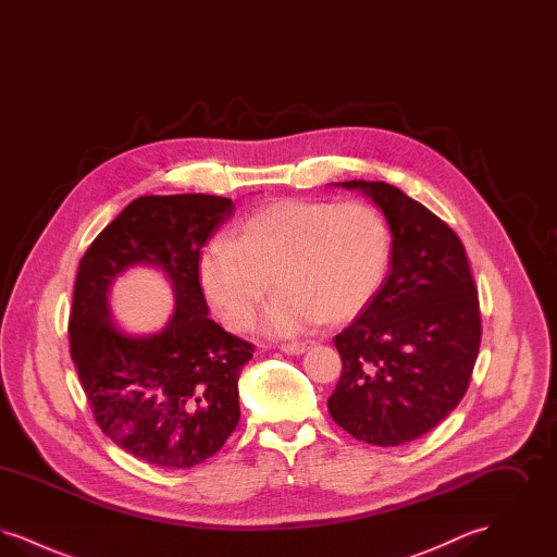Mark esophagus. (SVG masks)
Returning a JSON list of instances; mask_svg holds the SVG:
<instances>
[{
  "instance_id": "1",
  "label": "esophagus",
  "mask_w": 557,
  "mask_h": 557,
  "mask_svg": "<svg viewBox=\"0 0 557 557\" xmlns=\"http://www.w3.org/2000/svg\"><path fill=\"white\" fill-rule=\"evenodd\" d=\"M311 345L313 343H286V345L280 346V350L286 355H302Z\"/></svg>"
}]
</instances>
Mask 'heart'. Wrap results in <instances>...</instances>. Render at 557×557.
<instances>
[{
  "label": "heart",
  "mask_w": 557,
  "mask_h": 557,
  "mask_svg": "<svg viewBox=\"0 0 557 557\" xmlns=\"http://www.w3.org/2000/svg\"><path fill=\"white\" fill-rule=\"evenodd\" d=\"M393 261V232L366 200H277L250 212L234 238H216L198 263L200 288L232 332L248 330L273 286L267 332L292 336L319 321L363 313Z\"/></svg>",
  "instance_id": "1"
}]
</instances>
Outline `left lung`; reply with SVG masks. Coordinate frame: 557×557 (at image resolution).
Returning a JSON list of instances; mask_svg holds the SVG:
<instances>
[{"instance_id":"left-lung-1","label":"left lung","mask_w":557,"mask_h":557,"mask_svg":"<svg viewBox=\"0 0 557 557\" xmlns=\"http://www.w3.org/2000/svg\"><path fill=\"white\" fill-rule=\"evenodd\" d=\"M338 186L363 189L386 214L393 261L370 307L334 338L343 373L327 409L357 441L397 447L441 424L470 386L476 284L461 239L424 205L384 182Z\"/></svg>"}]
</instances>
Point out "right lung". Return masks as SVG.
<instances>
[{"mask_svg":"<svg viewBox=\"0 0 557 557\" xmlns=\"http://www.w3.org/2000/svg\"><path fill=\"white\" fill-rule=\"evenodd\" d=\"M236 211L211 194L141 196L81 259L69 319L71 359L100 430L121 449L184 470L225 445L239 420L238 380L255 345L207 313L200 248ZM133 264L160 268L178 307L159 335L127 337L110 321L109 284Z\"/></svg>","mask_w":557,"mask_h":557,"instance_id":"right-lung-1","label":"right lung"}]
</instances>
